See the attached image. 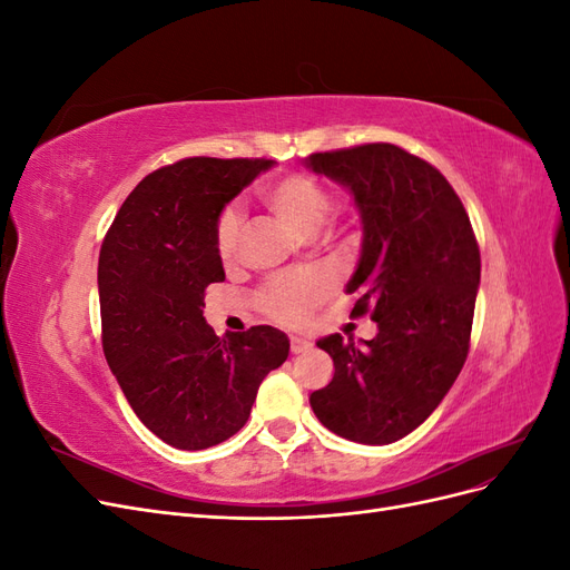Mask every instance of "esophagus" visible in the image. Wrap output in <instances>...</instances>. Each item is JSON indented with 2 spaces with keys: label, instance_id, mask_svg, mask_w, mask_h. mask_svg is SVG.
I'll use <instances>...</instances> for the list:
<instances>
[{
  "label": "esophagus",
  "instance_id": "esophagus-1",
  "mask_svg": "<svg viewBox=\"0 0 570 570\" xmlns=\"http://www.w3.org/2000/svg\"><path fill=\"white\" fill-rule=\"evenodd\" d=\"M289 350H292V354H304V352L312 350V342H308L306 337H292Z\"/></svg>",
  "mask_w": 570,
  "mask_h": 570
}]
</instances>
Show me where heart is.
<instances>
[{"mask_svg": "<svg viewBox=\"0 0 570 570\" xmlns=\"http://www.w3.org/2000/svg\"><path fill=\"white\" fill-rule=\"evenodd\" d=\"M262 202L275 218L304 237L316 235L333 209L327 187L308 174H289L264 185ZM239 243H243V216L235 209H226L216 226V249L223 262H235ZM331 287V278L323 273L283 275L266 285L262 302L271 316L285 323H299L327 297Z\"/></svg>", "mask_w": 570, "mask_h": 570, "instance_id": "heart-1", "label": "heart"}]
</instances>
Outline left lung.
<instances>
[{"mask_svg":"<svg viewBox=\"0 0 570 570\" xmlns=\"http://www.w3.org/2000/svg\"><path fill=\"white\" fill-rule=\"evenodd\" d=\"M306 168L342 185L361 218V254L347 283L354 316L373 340L316 344L335 375L312 392L335 435L390 444L416 430L454 385L469 354L480 252L461 199L438 168L387 142L312 154Z\"/></svg>","mask_w":570,"mask_h":570,"instance_id":"1","label":"left lung"}]
</instances>
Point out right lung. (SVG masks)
Returning a JSON list of instances; mask_svg holds the SVG:
<instances>
[{"label":"right lung","instance_id":"obj_1","mask_svg":"<svg viewBox=\"0 0 570 570\" xmlns=\"http://www.w3.org/2000/svg\"><path fill=\"white\" fill-rule=\"evenodd\" d=\"M268 159L193 157L164 166L120 206L99 252L101 344L135 416L176 450L233 438L258 385L289 354L278 327L218 337L204 289L226 281L216 226Z\"/></svg>","mask_w":570,"mask_h":570}]
</instances>
